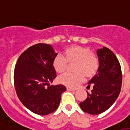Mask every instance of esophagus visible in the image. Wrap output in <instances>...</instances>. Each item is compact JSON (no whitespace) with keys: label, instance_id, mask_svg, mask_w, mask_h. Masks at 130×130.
<instances>
[{"label":"esophagus","instance_id":"esophagus-1","mask_svg":"<svg viewBox=\"0 0 130 130\" xmlns=\"http://www.w3.org/2000/svg\"><path fill=\"white\" fill-rule=\"evenodd\" d=\"M67 90H68V91H75V90H76V89H73V88H71V87H67Z\"/></svg>","mask_w":130,"mask_h":130}]
</instances>
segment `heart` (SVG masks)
<instances>
[{"label": "heart", "instance_id": "heart-1", "mask_svg": "<svg viewBox=\"0 0 130 130\" xmlns=\"http://www.w3.org/2000/svg\"><path fill=\"white\" fill-rule=\"evenodd\" d=\"M68 62H76L74 73L66 72L60 76V83L68 86L76 87L85 78L91 77L96 74L100 67V59L88 47L73 45L65 50L64 56L58 54L53 60V66L59 74L63 73L67 68Z\"/></svg>", "mask_w": 130, "mask_h": 130}]
</instances>
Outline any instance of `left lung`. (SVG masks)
<instances>
[{
  "label": "left lung",
  "mask_w": 130,
  "mask_h": 130,
  "mask_svg": "<svg viewBox=\"0 0 130 130\" xmlns=\"http://www.w3.org/2000/svg\"><path fill=\"white\" fill-rule=\"evenodd\" d=\"M100 67L96 74L88 82L93 89L87 91V98L79 104L85 112L98 115L106 111L118 98L121 88L122 72L119 60L111 50L106 47L97 50Z\"/></svg>",
  "instance_id": "left-lung-1"
}]
</instances>
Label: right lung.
<instances>
[{
    "mask_svg": "<svg viewBox=\"0 0 130 130\" xmlns=\"http://www.w3.org/2000/svg\"><path fill=\"white\" fill-rule=\"evenodd\" d=\"M58 55L52 46L44 43L32 45L18 58L14 70V85L18 98L35 114L47 115L60 104L66 90L63 85H51L56 77L53 60Z\"/></svg>",
    "mask_w": 130,
    "mask_h": 130,
    "instance_id": "obj_1",
    "label": "right lung"
}]
</instances>
